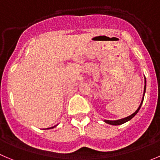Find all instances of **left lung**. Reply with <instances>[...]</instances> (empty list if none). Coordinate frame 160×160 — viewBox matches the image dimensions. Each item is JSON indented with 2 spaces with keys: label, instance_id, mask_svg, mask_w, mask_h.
Wrapping results in <instances>:
<instances>
[{
  "label": "left lung",
  "instance_id": "1",
  "mask_svg": "<svg viewBox=\"0 0 160 160\" xmlns=\"http://www.w3.org/2000/svg\"><path fill=\"white\" fill-rule=\"evenodd\" d=\"M145 91H146V78L145 77H144V93H143V97H142V100H141V104H140V106L138 107V108L137 109L136 112H134V113H133L132 115H129V116L126 117V118H121V119H118V120H106L104 119V122L108 123V124H110V125H113V126H118V125H122L123 124V123L127 122L130 121V119H132V118H133V117L135 116V115L138 114V112H139L140 108H141V104H142L143 103V100H144V94H145Z\"/></svg>",
  "mask_w": 160,
  "mask_h": 160
}]
</instances>
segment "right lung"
I'll use <instances>...</instances> for the list:
<instances>
[{
	"instance_id": "obj_1",
	"label": "right lung",
	"mask_w": 160,
	"mask_h": 160,
	"mask_svg": "<svg viewBox=\"0 0 160 160\" xmlns=\"http://www.w3.org/2000/svg\"><path fill=\"white\" fill-rule=\"evenodd\" d=\"M56 126H57V125H56V126H54V127H50V128H47L46 130H49V129H52V128H54V127H56Z\"/></svg>"
}]
</instances>
